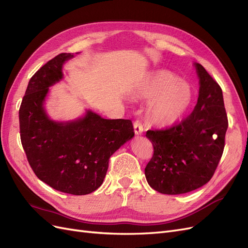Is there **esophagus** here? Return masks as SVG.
Returning <instances> with one entry per match:
<instances>
[{"instance_id":"34e87169","label":"esophagus","mask_w":248,"mask_h":248,"mask_svg":"<svg viewBox=\"0 0 248 248\" xmlns=\"http://www.w3.org/2000/svg\"><path fill=\"white\" fill-rule=\"evenodd\" d=\"M133 127H134V132H136L137 136H140V134L142 133V130H144V128H142V124L140 123V121H139V120L133 122Z\"/></svg>"}]
</instances>
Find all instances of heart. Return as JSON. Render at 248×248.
Instances as JSON below:
<instances>
[{"instance_id": "obj_1", "label": "heart", "mask_w": 248, "mask_h": 248, "mask_svg": "<svg viewBox=\"0 0 248 248\" xmlns=\"http://www.w3.org/2000/svg\"><path fill=\"white\" fill-rule=\"evenodd\" d=\"M138 98L149 101L147 118L158 127H169L181 120L193 100V89L175 73L158 70L150 73L134 89Z\"/></svg>"}]
</instances>
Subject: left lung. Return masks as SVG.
<instances>
[{
	"label": "left lung",
	"instance_id": "left-lung-1",
	"mask_svg": "<svg viewBox=\"0 0 248 248\" xmlns=\"http://www.w3.org/2000/svg\"><path fill=\"white\" fill-rule=\"evenodd\" d=\"M197 106L179 124L148 130L154 153L145 169L147 182L164 194L198 189L213 177L224 149L229 126L222 90L201 64Z\"/></svg>",
	"mask_w": 248,
	"mask_h": 248
}]
</instances>
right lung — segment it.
Here are the masks:
<instances>
[{
  "instance_id": "add662e5",
  "label": "right lung",
  "mask_w": 248,
  "mask_h": 248,
  "mask_svg": "<svg viewBox=\"0 0 248 248\" xmlns=\"http://www.w3.org/2000/svg\"><path fill=\"white\" fill-rule=\"evenodd\" d=\"M60 54L29 81L19 108L20 140L35 175L52 188L84 196L101 186L109 157L134 137L130 120L103 119L92 110L74 121L56 122L46 109L49 87L63 78Z\"/></svg>"
}]
</instances>
